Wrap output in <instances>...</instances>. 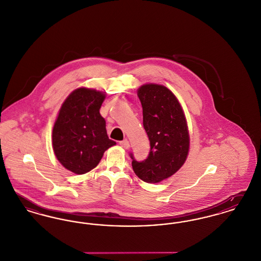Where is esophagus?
Masks as SVG:
<instances>
[{
	"mask_svg": "<svg viewBox=\"0 0 261 261\" xmlns=\"http://www.w3.org/2000/svg\"><path fill=\"white\" fill-rule=\"evenodd\" d=\"M120 145L124 149H128L129 148V142H128L127 139H124V140L120 141Z\"/></svg>",
	"mask_w": 261,
	"mask_h": 261,
	"instance_id": "34e87169",
	"label": "esophagus"
}]
</instances>
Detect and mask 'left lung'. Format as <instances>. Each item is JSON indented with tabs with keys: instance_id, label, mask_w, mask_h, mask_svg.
<instances>
[{
	"instance_id": "1",
	"label": "left lung",
	"mask_w": 261,
	"mask_h": 261,
	"mask_svg": "<svg viewBox=\"0 0 261 261\" xmlns=\"http://www.w3.org/2000/svg\"><path fill=\"white\" fill-rule=\"evenodd\" d=\"M137 96L150 152L140 162L130 153L132 165L138 178L156 184L174 175L187 160L190 149L188 124L177 97L163 85L143 84L137 89Z\"/></svg>"
}]
</instances>
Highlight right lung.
Here are the masks:
<instances>
[{"mask_svg":"<svg viewBox=\"0 0 261 261\" xmlns=\"http://www.w3.org/2000/svg\"><path fill=\"white\" fill-rule=\"evenodd\" d=\"M105 93L81 87L73 90L59 111L53 127V149L59 162L83 175L99 164L104 152L115 145L100 115Z\"/></svg>","mask_w":261,"mask_h":261,"instance_id":"1","label":"right lung"}]
</instances>
